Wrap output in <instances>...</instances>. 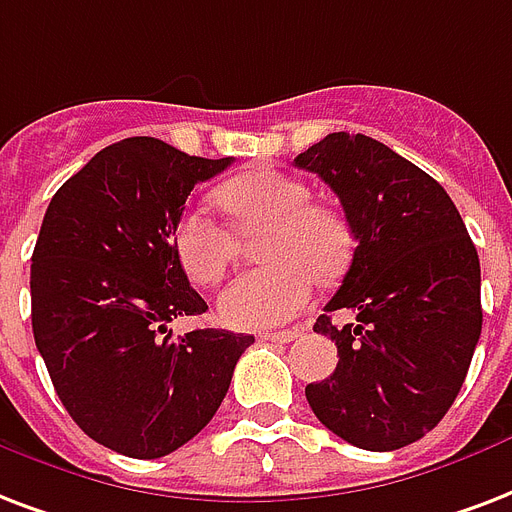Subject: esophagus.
<instances>
[{
    "label": "esophagus",
    "mask_w": 512,
    "mask_h": 512,
    "mask_svg": "<svg viewBox=\"0 0 512 512\" xmlns=\"http://www.w3.org/2000/svg\"><path fill=\"white\" fill-rule=\"evenodd\" d=\"M300 327H295V330H282V333H260V338L263 341H271V343H290L295 341V338H300Z\"/></svg>",
    "instance_id": "obj_1"
}]
</instances>
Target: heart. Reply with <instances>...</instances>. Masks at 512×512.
<instances>
[{"mask_svg": "<svg viewBox=\"0 0 512 512\" xmlns=\"http://www.w3.org/2000/svg\"><path fill=\"white\" fill-rule=\"evenodd\" d=\"M217 204L239 233L268 225L260 241L265 265L239 273L222 290L217 308L236 330H271L295 319L308 306L314 279L330 284L351 263L354 236L338 209L311 201L306 182L282 171H249L217 187ZM177 263L193 284L212 287L225 276L239 241L233 230L187 206L171 228Z\"/></svg>", "mask_w": 512, "mask_h": 512, "instance_id": "heart-1", "label": "heart"}]
</instances>
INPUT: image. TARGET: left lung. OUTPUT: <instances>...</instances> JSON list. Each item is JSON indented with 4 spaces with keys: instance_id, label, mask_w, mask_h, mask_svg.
I'll use <instances>...</instances> for the list:
<instances>
[{
    "instance_id": "obj_1",
    "label": "left lung",
    "mask_w": 512,
    "mask_h": 512,
    "mask_svg": "<svg viewBox=\"0 0 512 512\" xmlns=\"http://www.w3.org/2000/svg\"><path fill=\"white\" fill-rule=\"evenodd\" d=\"M325 179L357 239L314 333L338 365L306 386L317 419L365 451H395L438 427L481 338V263L462 217L427 171L365 134H327L295 158ZM351 307L358 325L335 328Z\"/></svg>"
}]
</instances>
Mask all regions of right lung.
<instances>
[{
    "label": "right lung",
    "instance_id": "add662e5",
    "mask_svg": "<svg viewBox=\"0 0 512 512\" xmlns=\"http://www.w3.org/2000/svg\"><path fill=\"white\" fill-rule=\"evenodd\" d=\"M233 158L134 136L96 152L50 198L31 255V327L56 395L101 446L158 459L195 438L228 395L252 335L169 322L204 314L171 247L198 182Z\"/></svg>",
    "mask_w": 512,
    "mask_h": 512
}]
</instances>
